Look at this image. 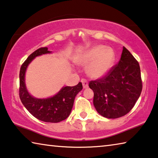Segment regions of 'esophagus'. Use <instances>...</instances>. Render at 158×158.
Wrapping results in <instances>:
<instances>
[{
    "mask_svg": "<svg viewBox=\"0 0 158 158\" xmlns=\"http://www.w3.org/2000/svg\"><path fill=\"white\" fill-rule=\"evenodd\" d=\"M81 83H82V85H83V87H84V89H87V88L89 87V84H88V81L86 79H82Z\"/></svg>",
    "mask_w": 158,
    "mask_h": 158,
    "instance_id": "esophagus-1",
    "label": "esophagus"
}]
</instances>
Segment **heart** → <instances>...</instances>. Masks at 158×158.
<instances>
[{
    "mask_svg": "<svg viewBox=\"0 0 158 158\" xmlns=\"http://www.w3.org/2000/svg\"><path fill=\"white\" fill-rule=\"evenodd\" d=\"M115 53L111 49L98 45L90 49L81 60L82 64H89V74L93 78H100L105 76L113 66Z\"/></svg>",
    "mask_w": 158,
    "mask_h": 158,
    "instance_id": "b5f03b06",
    "label": "heart"
}]
</instances>
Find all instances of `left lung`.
<instances>
[{"label":"left lung","instance_id":"left-lung-1","mask_svg":"<svg viewBox=\"0 0 158 158\" xmlns=\"http://www.w3.org/2000/svg\"><path fill=\"white\" fill-rule=\"evenodd\" d=\"M93 105L103 117L117 118L131 111L142 90L139 64L123 47L121 59L107 74L89 82Z\"/></svg>","mask_w":158,"mask_h":158}]
</instances>
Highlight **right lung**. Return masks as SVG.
I'll return each instance as SVG.
<instances>
[{"label": "right lung", "mask_w": 158, "mask_h": 158, "mask_svg": "<svg viewBox=\"0 0 158 158\" xmlns=\"http://www.w3.org/2000/svg\"><path fill=\"white\" fill-rule=\"evenodd\" d=\"M47 47L35 51L22 64L19 73V98L26 109L36 118L47 123H58L70 114L76 95L83 89L79 82L74 86L63 87L56 95L47 99H37L29 94L25 84L26 68L36 56L49 53Z\"/></svg>", "instance_id": "right-lung-1"}]
</instances>
